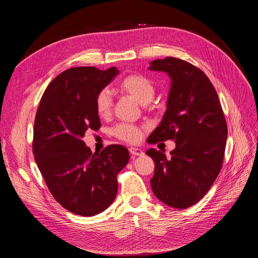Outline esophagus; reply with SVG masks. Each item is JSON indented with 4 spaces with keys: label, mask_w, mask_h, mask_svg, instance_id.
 <instances>
[{
    "label": "esophagus",
    "mask_w": 258,
    "mask_h": 258,
    "mask_svg": "<svg viewBox=\"0 0 258 258\" xmlns=\"http://www.w3.org/2000/svg\"><path fill=\"white\" fill-rule=\"evenodd\" d=\"M129 152L132 156H142L144 154L143 151H141L140 148H137V147H130Z\"/></svg>",
    "instance_id": "obj_1"
}]
</instances>
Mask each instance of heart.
Returning <instances> with one entry per match:
<instances>
[{"label": "heart", "instance_id": "1", "mask_svg": "<svg viewBox=\"0 0 258 258\" xmlns=\"http://www.w3.org/2000/svg\"><path fill=\"white\" fill-rule=\"evenodd\" d=\"M120 89L134 97L141 104H146L154 98L156 87L152 80L140 74H132L123 79L119 85ZM97 114L105 118L112 113L113 98L107 89H102L96 97ZM113 135L121 141L128 143H138L142 139L143 128L130 123H120L113 129Z\"/></svg>", "mask_w": 258, "mask_h": 258}]
</instances>
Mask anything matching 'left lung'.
Instances as JSON below:
<instances>
[{
  "label": "left lung",
  "mask_w": 258,
  "mask_h": 258,
  "mask_svg": "<svg viewBox=\"0 0 258 258\" xmlns=\"http://www.w3.org/2000/svg\"><path fill=\"white\" fill-rule=\"evenodd\" d=\"M148 70L167 73L171 86L165 115L147 142L175 141L170 157L155 148L146 152L155 162L152 189L167 206L186 209L205 196L220 173L227 124L216 90L200 69L167 57L152 61Z\"/></svg>",
  "instance_id": "left-lung-1"
}]
</instances>
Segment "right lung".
<instances>
[{
	"instance_id": "1",
	"label": "right lung",
	"mask_w": 258,
	"mask_h": 258,
	"mask_svg": "<svg viewBox=\"0 0 258 258\" xmlns=\"http://www.w3.org/2000/svg\"><path fill=\"white\" fill-rule=\"evenodd\" d=\"M118 73L115 67L69 69L48 85L37 108L32 146L37 167L53 198L77 215H97L112 205L117 174L129 161L122 145L92 154L83 141L86 131L101 127L96 97Z\"/></svg>"
}]
</instances>
